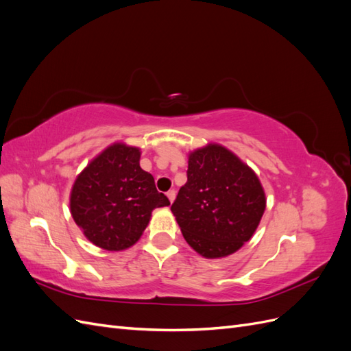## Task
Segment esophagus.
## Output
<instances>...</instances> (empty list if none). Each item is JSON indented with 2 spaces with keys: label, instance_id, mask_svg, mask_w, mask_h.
Returning a JSON list of instances; mask_svg holds the SVG:
<instances>
[{
  "label": "esophagus",
  "instance_id": "1",
  "mask_svg": "<svg viewBox=\"0 0 351 351\" xmlns=\"http://www.w3.org/2000/svg\"><path fill=\"white\" fill-rule=\"evenodd\" d=\"M167 196H168V199H169V202H174V199H176V190H169V192L167 193Z\"/></svg>",
  "mask_w": 351,
  "mask_h": 351
}]
</instances>
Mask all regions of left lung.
<instances>
[{
	"label": "left lung",
	"instance_id": "1",
	"mask_svg": "<svg viewBox=\"0 0 351 351\" xmlns=\"http://www.w3.org/2000/svg\"><path fill=\"white\" fill-rule=\"evenodd\" d=\"M265 208L256 173L226 146L208 143L189 154L187 182L171 212L200 256L218 259L237 252L254 234Z\"/></svg>",
	"mask_w": 351,
	"mask_h": 351
}]
</instances>
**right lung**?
Returning a JSON list of instances; mask_svg holds the SVG:
<instances>
[{
    "label": "right lung",
    "mask_w": 351,
    "mask_h": 351,
    "mask_svg": "<svg viewBox=\"0 0 351 351\" xmlns=\"http://www.w3.org/2000/svg\"><path fill=\"white\" fill-rule=\"evenodd\" d=\"M139 161V147L115 142L74 180L71 217L84 237L104 250L132 247L149 224L152 210L169 205Z\"/></svg>",
    "instance_id": "obj_1"
}]
</instances>
